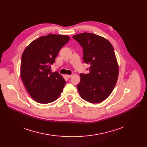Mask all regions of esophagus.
I'll use <instances>...</instances> for the list:
<instances>
[{
    "mask_svg": "<svg viewBox=\"0 0 147 147\" xmlns=\"http://www.w3.org/2000/svg\"><path fill=\"white\" fill-rule=\"evenodd\" d=\"M73 76V74H71V75H68V74H67L66 76H67V78H71Z\"/></svg>",
    "mask_w": 147,
    "mask_h": 147,
    "instance_id": "obj_1",
    "label": "esophagus"
}]
</instances>
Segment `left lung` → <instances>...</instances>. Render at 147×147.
<instances>
[{
    "label": "left lung",
    "instance_id": "left-lung-1",
    "mask_svg": "<svg viewBox=\"0 0 147 147\" xmlns=\"http://www.w3.org/2000/svg\"><path fill=\"white\" fill-rule=\"evenodd\" d=\"M73 38L82 46L84 63L90 65L89 73L80 74L77 86L79 94L89 102H101L111 94L118 79L119 65L113 46L94 33H83Z\"/></svg>",
    "mask_w": 147,
    "mask_h": 147
}]
</instances>
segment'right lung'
<instances>
[{
    "instance_id": "right-lung-1",
    "label": "right lung",
    "mask_w": 147,
    "mask_h": 147,
    "mask_svg": "<svg viewBox=\"0 0 147 147\" xmlns=\"http://www.w3.org/2000/svg\"><path fill=\"white\" fill-rule=\"evenodd\" d=\"M69 40L67 35L50 34L33 40L23 52L20 67L21 79L35 101L48 104L60 96L65 81L58 72H51V65Z\"/></svg>"
}]
</instances>
